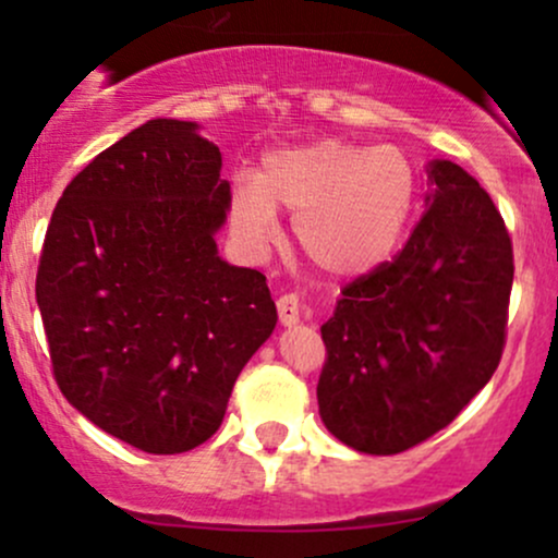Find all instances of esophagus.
I'll list each match as a JSON object with an SVG mask.
<instances>
[{
  "mask_svg": "<svg viewBox=\"0 0 558 558\" xmlns=\"http://www.w3.org/2000/svg\"><path fill=\"white\" fill-rule=\"evenodd\" d=\"M278 317L283 325H296L301 319V301L296 293H283L278 299Z\"/></svg>",
  "mask_w": 558,
  "mask_h": 558,
  "instance_id": "obj_1",
  "label": "esophagus"
}]
</instances>
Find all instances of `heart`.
I'll return each mask as SVG.
<instances>
[{
  "instance_id": "obj_1",
  "label": "heart",
  "mask_w": 558,
  "mask_h": 558,
  "mask_svg": "<svg viewBox=\"0 0 558 558\" xmlns=\"http://www.w3.org/2000/svg\"><path fill=\"white\" fill-rule=\"evenodd\" d=\"M417 194V172L396 146L325 138L275 151L257 178H241L233 228L252 246L278 233L275 209L296 213L293 239L317 270L360 275L388 257Z\"/></svg>"
}]
</instances>
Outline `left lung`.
<instances>
[{
    "label": "left lung",
    "mask_w": 558,
    "mask_h": 558,
    "mask_svg": "<svg viewBox=\"0 0 558 558\" xmlns=\"http://www.w3.org/2000/svg\"><path fill=\"white\" fill-rule=\"evenodd\" d=\"M425 213L390 262L343 288L319 328V417L345 446L401 453L459 417L506 345L514 248L488 191L430 165Z\"/></svg>",
    "instance_id": "1"
}]
</instances>
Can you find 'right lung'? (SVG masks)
Here are the masks:
<instances>
[{
  "mask_svg": "<svg viewBox=\"0 0 558 558\" xmlns=\"http://www.w3.org/2000/svg\"><path fill=\"white\" fill-rule=\"evenodd\" d=\"M185 120H149L57 202L36 272L62 396L146 453H183L226 417L278 323L265 275L217 257L230 185Z\"/></svg>",
  "mask_w": 558,
  "mask_h": 558,
  "instance_id": "right-lung-1",
  "label": "right lung"
}]
</instances>
